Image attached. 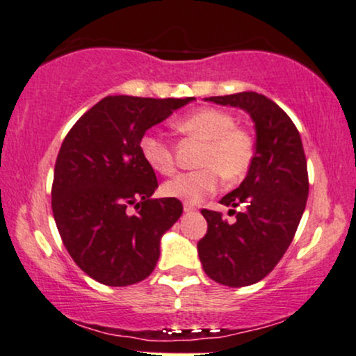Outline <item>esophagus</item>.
I'll use <instances>...</instances> for the list:
<instances>
[{
	"label": "esophagus",
	"instance_id": "34e87169",
	"mask_svg": "<svg viewBox=\"0 0 356 356\" xmlns=\"http://www.w3.org/2000/svg\"><path fill=\"white\" fill-rule=\"evenodd\" d=\"M195 211V205H192V204H189V202H184V212H194Z\"/></svg>",
	"mask_w": 356,
	"mask_h": 356
}]
</instances>
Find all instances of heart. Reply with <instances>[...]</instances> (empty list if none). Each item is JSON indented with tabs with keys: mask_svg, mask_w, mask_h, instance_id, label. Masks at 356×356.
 Segmentation results:
<instances>
[{
	"mask_svg": "<svg viewBox=\"0 0 356 356\" xmlns=\"http://www.w3.org/2000/svg\"><path fill=\"white\" fill-rule=\"evenodd\" d=\"M177 129L204 143L197 165L192 172H181L162 184V194L184 202H199L219 189L220 177L225 182L243 179L254 161V140L247 131L237 127L235 118L222 109L205 108L182 118ZM139 152L154 172L174 170V152L164 136L156 131L144 132L139 139Z\"/></svg>",
	"mask_w": 356,
	"mask_h": 356,
	"instance_id": "1",
	"label": "heart"
}]
</instances>
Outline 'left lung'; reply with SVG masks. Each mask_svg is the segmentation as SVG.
<instances>
[{"mask_svg": "<svg viewBox=\"0 0 356 356\" xmlns=\"http://www.w3.org/2000/svg\"><path fill=\"white\" fill-rule=\"evenodd\" d=\"M205 101L234 106L255 124V154L247 177L222 197L242 207L229 224L220 212L202 209L207 234L197 243L204 272L217 284L247 286L273 270L293 241L308 197L307 159L300 134L282 108L264 94L245 91Z\"/></svg>", "mask_w": 356, "mask_h": 356, "instance_id": "left-lung-1", "label": "left lung"}]
</instances>
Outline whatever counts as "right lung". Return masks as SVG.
Returning <instances> with one entry per match:
<instances>
[{"label":"right lung","mask_w":356,"mask_h":356,"mask_svg":"<svg viewBox=\"0 0 356 356\" xmlns=\"http://www.w3.org/2000/svg\"><path fill=\"white\" fill-rule=\"evenodd\" d=\"M192 99L108 96L64 137L51 207L66 250L99 284L126 286L151 275L162 234L182 216L181 200L151 197L157 177L139 139Z\"/></svg>","instance_id":"right-lung-1"}]
</instances>
